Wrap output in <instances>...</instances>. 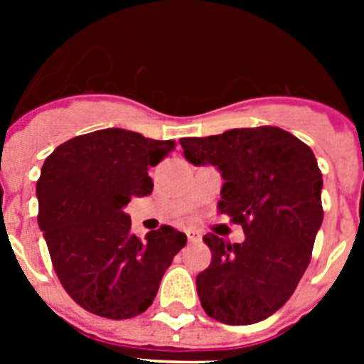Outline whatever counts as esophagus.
<instances>
[{"label": "esophagus", "instance_id": "34e87169", "mask_svg": "<svg viewBox=\"0 0 364 364\" xmlns=\"http://www.w3.org/2000/svg\"><path fill=\"white\" fill-rule=\"evenodd\" d=\"M188 240L189 242H198V240H202V235L197 231H188Z\"/></svg>", "mask_w": 364, "mask_h": 364}]
</instances>
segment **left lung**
Returning a JSON list of instances; mask_svg holds the SVG:
<instances>
[{
    "label": "left lung",
    "instance_id": "left-lung-1",
    "mask_svg": "<svg viewBox=\"0 0 364 364\" xmlns=\"http://www.w3.org/2000/svg\"><path fill=\"white\" fill-rule=\"evenodd\" d=\"M180 146L195 166L218 167V210L246 235L242 244L204 235L211 264L197 275L202 308L224 324L264 321L295 291L323 224V175L314 151L273 125L180 138Z\"/></svg>",
    "mask_w": 364,
    "mask_h": 364
}]
</instances>
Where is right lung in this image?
I'll list each match as a JSON object with an SVG mask.
<instances>
[{"label":"right lung","instance_id":"right-lung-1","mask_svg":"<svg viewBox=\"0 0 364 364\" xmlns=\"http://www.w3.org/2000/svg\"><path fill=\"white\" fill-rule=\"evenodd\" d=\"M173 149L175 140L102 129L70 138L45 160L38 224L58 279L83 310L117 321L144 314L186 246L169 226L138 239L124 211L133 197L151 195L147 171Z\"/></svg>","mask_w":364,"mask_h":364}]
</instances>
